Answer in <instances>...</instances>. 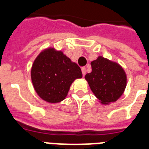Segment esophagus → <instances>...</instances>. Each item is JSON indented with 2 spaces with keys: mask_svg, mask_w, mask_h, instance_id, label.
I'll return each instance as SVG.
<instances>
[{
  "mask_svg": "<svg viewBox=\"0 0 149 149\" xmlns=\"http://www.w3.org/2000/svg\"><path fill=\"white\" fill-rule=\"evenodd\" d=\"M82 70V73H83V76H85V74H86V68L85 67H82L81 69Z\"/></svg>",
  "mask_w": 149,
  "mask_h": 149,
  "instance_id": "1",
  "label": "esophagus"
}]
</instances>
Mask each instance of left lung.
Instances as JSON below:
<instances>
[{
    "mask_svg": "<svg viewBox=\"0 0 149 149\" xmlns=\"http://www.w3.org/2000/svg\"><path fill=\"white\" fill-rule=\"evenodd\" d=\"M92 72L85 76L91 91L104 105L117 101L127 86V75L118 63L98 56L91 62Z\"/></svg>",
    "mask_w": 149,
    "mask_h": 149,
    "instance_id": "1",
    "label": "left lung"
}]
</instances>
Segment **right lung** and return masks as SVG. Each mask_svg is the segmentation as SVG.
I'll use <instances>...</instances> for the list:
<instances>
[{"label":"right lung","mask_w":149,"mask_h":149,"mask_svg":"<svg viewBox=\"0 0 149 149\" xmlns=\"http://www.w3.org/2000/svg\"><path fill=\"white\" fill-rule=\"evenodd\" d=\"M82 77L81 70L77 63L54 48L41 52L31 70L35 91L40 98L51 104L65 99L71 84Z\"/></svg>","instance_id":"right-lung-1"}]
</instances>
